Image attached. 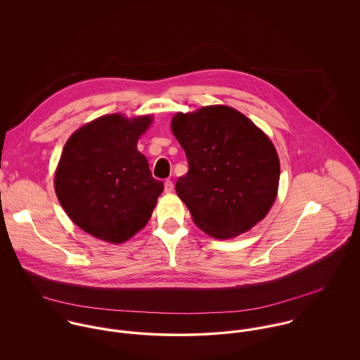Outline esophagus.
Here are the masks:
<instances>
[{"label":"esophagus","mask_w":360,"mask_h":360,"mask_svg":"<svg viewBox=\"0 0 360 360\" xmlns=\"http://www.w3.org/2000/svg\"><path fill=\"white\" fill-rule=\"evenodd\" d=\"M173 188H174V186H173V183L170 181V180H166L165 181V193H172L173 191Z\"/></svg>","instance_id":"esophagus-1"}]
</instances>
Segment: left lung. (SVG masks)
Listing matches in <instances>:
<instances>
[{
    "instance_id": "1",
    "label": "left lung",
    "mask_w": 360,
    "mask_h": 360,
    "mask_svg": "<svg viewBox=\"0 0 360 360\" xmlns=\"http://www.w3.org/2000/svg\"><path fill=\"white\" fill-rule=\"evenodd\" d=\"M170 129L190 166L176 193L197 227L229 240L266 217L278 193L280 159L251 119L227 105H207L177 112Z\"/></svg>"
}]
</instances>
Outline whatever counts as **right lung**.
<instances>
[{"instance_id":"add662e5","label":"right lung","mask_w":360,"mask_h":360,"mask_svg":"<svg viewBox=\"0 0 360 360\" xmlns=\"http://www.w3.org/2000/svg\"><path fill=\"white\" fill-rule=\"evenodd\" d=\"M153 115L100 116L66 141L55 169L53 188L69 219L87 234L122 244L151 219L163 183L137 150Z\"/></svg>"}]
</instances>
